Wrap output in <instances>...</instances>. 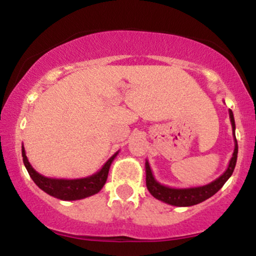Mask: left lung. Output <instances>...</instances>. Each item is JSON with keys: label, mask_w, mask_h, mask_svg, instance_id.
<instances>
[{"label": "left lung", "mask_w": 256, "mask_h": 256, "mask_svg": "<svg viewBox=\"0 0 256 256\" xmlns=\"http://www.w3.org/2000/svg\"><path fill=\"white\" fill-rule=\"evenodd\" d=\"M228 116H230V122L232 126V136H234V149L226 171L222 173L219 178H216V180L210 182V183L206 185H201V186L171 188L158 183L156 179H155L154 174H152L148 160H146V188H148L149 192H150L155 198L160 200V201L165 202L167 204L177 206V207H189V206L201 204V202L206 201L207 198H212L214 194L218 192L219 190L222 189V185L226 183V180H228V179L232 176V173H234V166H236L237 161V152H238V146H237L236 134H234L236 125H234V113H232L231 110H228Z\"/></svg>", "instance_id": "obj_1"}]
</instances>
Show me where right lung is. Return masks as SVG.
Segmentation results:
<instances>
[{
  "label": "right lung",
  "instance_id": "1",
  "mask_svg": "<svg viewBox=\"0 0 256 256\" xmlns=\"http://www.w3.org/2000/svg\"><path fill=\"white\" fill-rule=\"evenodd\" d=\"M119 152H116L113 156H110L107 160V162L102 166V168L94 173L92 176L85 178L77 179H58V178H49L40 174L31 164L28 162V158L26 156V152L24 146H22V155L24 165L28 170V174L32 178V180L36 183L40 189H42L44 192L48 195L56 198L62 201H76V200H82L89 196L95 195L100 190L104 188L107 180L108 172H110V165L114 158H116Z\"/></svg>",
  "mask_w": 256,
  "mask_h": 256
}]
</instances>
